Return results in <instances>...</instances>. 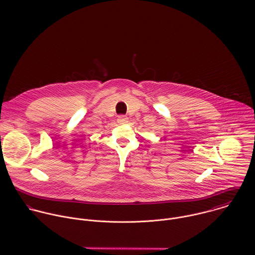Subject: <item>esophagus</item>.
Wrapping results in <instances>:
<instances>
[{
	"label": "esophagus",
	"instance_id": "1",
	"mask_svg": "<svg viewBox=\"0 0 255 255\" xmlns=\"http://www.w3.org/2000/svg\"><path fill=\"white\" fill-rule=\"evenodd\" d=\"M128 117H127V116H124V115L119 116L118 119H117V121H118L119 124H126V123H128Z\"/></svg>",
	"mask_w": 255,
	"mask_h": 255
}]
</instances>
